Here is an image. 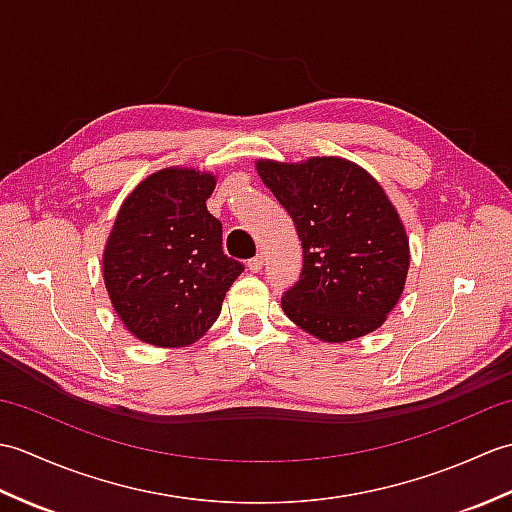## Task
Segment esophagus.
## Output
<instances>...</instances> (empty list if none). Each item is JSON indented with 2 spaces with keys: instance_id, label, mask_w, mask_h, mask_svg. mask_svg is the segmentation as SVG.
I'll return each instance as SVG.
<instances>
[{
  "instance_id": "34e87169",
  "label": "esophagus",
  "mask_w": 512,
  "mask_h": 512,
  "mask_svg": "<svg viewBox=\"0 0 512 512\" xmlns=\"http://www.w3.org/2000/svg\"><path fill=\"white\" fill-rule=\"evenodd\" d=\"M262 266H264V257L262 255H257V257H253L248 262V270L250 273H259V270H262Z\"/></svg>"
}]
</instances>
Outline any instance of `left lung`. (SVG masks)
<instances>
[{
	"mask_svg": "<svg viewBox=\"0 0 512 512\" xmlns=\"http://www.w3.org/2000/svg\"><path fill=\"white\" fill-rule=\"evenodd\" d=\"M257 173L290 213L303 268L281 308L325 343L374 332L394 310L409 270V239L383 187L336 156L259 160Z\"/></svg>",
	"mask_w": 512,
	"mask_h": 512,
	"instance_id": "1",
	"label": "left lung"
}]
</instances>
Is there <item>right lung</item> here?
I'll return each mask as SVG.
<instances>
[{
	"label": "right lung",
	"instance_id": "right-lung-1",
	"mask_svg": "<svg viewBox=\"0 0 512 512\" xmlns=\"http://www.w3.org/2000/svg\"><path fill=\"white\" fill-rule=\"evenodd\" d=\"M213 189V173L167 167L140 182L116 215L103 279L118 319L138 341H198L244 270L224 255L222 224L206 211Z\"/></svg>",
	"mask_w": 512,
	"mask_h": 512
}]
</instances>
